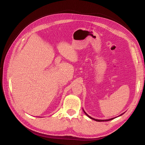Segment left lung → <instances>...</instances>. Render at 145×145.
Listing matches in <instances>:
<instances>
[{
  "instance_id": "left-lung-1",
  "label": "left lung",
  "mask_w": 145,
  "mask_h": 145,
  "mask_svg": "<svg viewBox=\"0 0 145 145\" xmlns=\"http://www.w3.org/2000/svg\"><path fill=\"white\" fill-rule=\"evenodd\" d=\"M83 112H85V114H86L88 117H89L90 118H91V119H93V120H95V121H106L111 120L114 119V118H116V117H114V118H110V119H108V120H98V119H95V118H92L91 117H90L88 114H87L85 112V111L84 110H83ZM123 114H120V116H121V115H123Z\"/></svg>"
}]
</instances>
